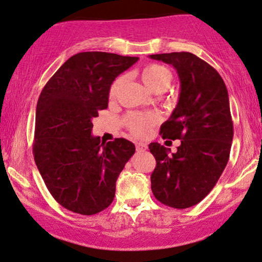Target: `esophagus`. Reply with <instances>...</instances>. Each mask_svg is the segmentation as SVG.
<instances>
[{
  "mask_svg": "<svg viewBox=\"0 0 262 262\" xmlns=\"http://www.w3.org/2000/svg\"><path fill=\"white\" fill-rule=\"evenodd\" d=\"M148 146L146 143H142V142H138V143H136V150L137 151H144L147 150Z\"/></svg>",
  "mask_w": 262,
  "mask_h": 262,
  "instance_id": "1",
  "label": "esophagus"
}]
</instances>
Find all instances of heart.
Here are the masks:
<instances>
[{
	"label": "heart",
	"instance_id": "obj_1",
	"mask_svg": "<svg viewBox=\"0 0 262 262\" xmlns=\"http://www.w3.org/2000/svg\"><path fill=\"white\" fill-rule=\"evenodd\" d=\"M141 76L143 82L146 83L148 89L153 92L160 93L165 91L170 83V72L161 64L151 63L148 64L142 69ZM125 81V76H119L113 81L111 89H109V96L115 97L116 93L119 92L122 83ZM160 120V115L156 112L149 113H137L132 112L128 113L125 116V124L128 127L135 136L143 137L148 134L150 127L157 125Z\"/></svg>",
	"mask_w": 262,
	"mask_h": 262
}]
</instances>
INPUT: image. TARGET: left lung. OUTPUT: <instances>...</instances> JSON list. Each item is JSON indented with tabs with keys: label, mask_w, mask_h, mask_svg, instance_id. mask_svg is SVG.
<instances>
[{
	"label": "left lung",
	"mask_w": 262,
	"mask_h": 262,
	"mask_svg": "<svg viewBox=\"0 0 262 262\" xmlns=\"http://www.w3.org/2000/svg\"><path fill=\"white\" fill-rule=\"evenodd\" d=\"M179 74L180 99L160 127L163 138L181 140L176 153L158 142L149 150L157 160L151 192L160 203L186 209L202 202L224 172L233 138V121L226 85L210 64L189 52L151 54Z\"/></svg>",
	"instance_id": "8db88e82"
}]
</instances>
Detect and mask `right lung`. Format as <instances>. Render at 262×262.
<instances>
[{"label": "right lung", "mask_w": 262, "mask_h": 262, "mask_svg": "<svg viewBox=\"0 0 262 262\" xmlns=\"http://www.w3.org/2000/svg\"><path fill=\"white\" fill-rule=\"evenodd\" d=\"M138 57L81 52L70 57L38 97L32 153L47 189L64 208L95 215L112 204L115 183L134 156L125 138L101 142L92 119L108 108L116 76Z\"/></svg>", "instance_id": "add662e5"}]
</instances>
